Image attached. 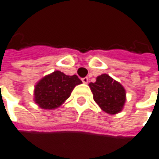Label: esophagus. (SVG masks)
<instances>
[{
  "label": "esophagus",
  "mask_w": 159,
  "mask_h": 159,
  "mask_svg": "<svg viewBox=\"0 0 159 159\" xmlns=\"http://www.w3.org/2000/svg\"><path fill=\"white\" fill-rule=\"evenodd\" d=\"M82 81H83V83H84V84H88V82H89L88 77H84V78L82 79Z\"/></svg>",
  "instance_id": "34e87169"
}]
</instances>
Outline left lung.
<instances>
[{
	"mask_svg": "<svg viewBox=\"0 0 159 159\" xmlns=\"http://www.w3.org/2000/svg\"><path fill=\"white\" fill-rule=\"evenodd\" d=\"M95 102L108 114L119 113L125 106L126 92L120 83L107 74L98 75L95 83L89 84Z\"/></svg>",
	"mask_w": 159,
	"mask_h": 159,
	"instance_id": "1",
	"label": "left lung"
}]
</instances>
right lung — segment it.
Instances as JSON below:
<instances>
[{
    "mask_svg": "<svg viewBox=\"0 0 159 159\" xmlns=\"http://www.w3.org/2000/svg\"><path fill=\"white\" fill-rule=\"evenodd\" d=\"M82 81L76 75H67L56 70L45 75L34 86V100L40 108L52 110L61 106Z\"/></svg>",
    "mask_w": 159,
    "mask_h": 159,
    "instance_id": "right-lung-1",
    "label": "right lung"
}]
</instances>
